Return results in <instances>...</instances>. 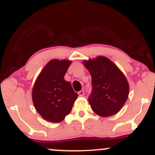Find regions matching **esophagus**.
<instances>
[{"mask_svg":"<svg viewBox=\"0 0 155 155\" xmlns=\"http://www.w3.org/2000/svg\"><path fill=\"white\" fill-rule=\"evenodd\" d=\"M78 94H79L80 97H82V96L84 95V90H80V91L78 92Z\"/></svg>","mask_w":155,"mask_h":155,"instance_id":"1","label":"esophagus"}]
</instances>
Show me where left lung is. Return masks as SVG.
<instances>
[{
	"label": "left lung",
	"mask_w": 155,
	"mask_h": 155,
	"mask_svg": "<svg viewBox=\"0 0 155 155\" xmlns=\"http://www.w3.org/2000/svg\"><path fill=\"white\" fill-rule=\"evenodd\" d=\"M83 64L92 76L88 100L92 111L104 117L116 114L128 97L129 84L123 73L104 56L84 60Z\"/></svg>",
	"instance_id": "8db88e82"
}]
</instances>
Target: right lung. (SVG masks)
Wrapping results in <instances>:
<instances>
[{
	"label": "right lung",
	"instance_id": "1",
	"mask_svg": "<svg viewBox=\"0 0 155 155\" xmlns=\"http://www.w3.org/2000/svg\"><path fill=\"white\" fill-rule=\"evenodd\" d=\"M71 61L51 60L36 79L32 92L35 109L45 120L60 122L71 111L78 94L64 76Z\"/></svg>",
	"mask_w": 155,
	"mask_h": 155
}]
</instances>
